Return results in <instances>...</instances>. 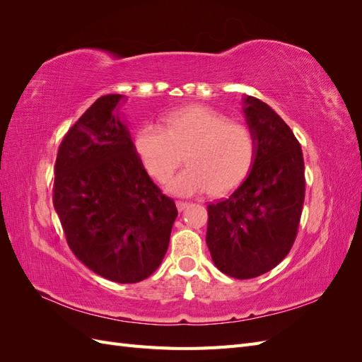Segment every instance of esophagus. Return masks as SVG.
Returning a JSON list of instances; mask_svg holds the SVG:
<instances>
[{
  "instance_id": "34e87169",
  "label": "esophagus",
  "mask_w": 362,
  "mask_h": 362,
  "mask_svg": "<svg viewBox=\"0 0 362 362\" xmlns=\"http://www.w3.org/2000/svg\"><path fill=\"white\" fill-rule=\"evenodd\" d=\"M189 206V202H184V201H177V208L180 211H182V210H185V208Z\"/></svg>"
}]
</instances>
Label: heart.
<instances>
[{
  "instance_id": "heart-1",
  "label": "heart",
  "mask_w": 362,
  "mask_h": 362,
  "mask_svg": "<svg viewBox=\"0 0 362 362\" xmlns=\"http://www.w3.org/2000/svg\"><path fill=\"white\" fill-rule=\"evenodd\" d=\"M133 145L141 166L164 182L184 160L189 166L168 182V190L190 196L210 189L221 194L242 182L258 152L255 131L247 124L206 105H189L163 117V128L144 124Z\"/></svg>"
}]
</instances>
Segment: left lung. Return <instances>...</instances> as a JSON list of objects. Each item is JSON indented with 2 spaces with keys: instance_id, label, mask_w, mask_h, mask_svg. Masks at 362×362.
<instances>
[{
  "instance_id": "8db88e82",
  "label": "left lung",
  "mask_w": 362,
  "mask_h": 362,
  "mask_svg": "<svg viewBox=\"0 0 362 362\" xmlns=\"http://www.w3.org/2000/svg\"><path fill=\"white\" fill-rule=\"evenodd\" d=\"M243 110L257 134V158L231 196L206 205V245L218 270L250 279L288 255L305 201V164L299 140L266 103L246 96Z\"/></svg>"
}]
</instances>
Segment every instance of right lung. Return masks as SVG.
Returning a JSON list of instances; mask_svg holds the SVG:
<instances>
[{
	"label": "right lung",
	"instance_id": "obj_1",
	"mask_svg": "<svg viewBox=\"0 0 362 362\" xmlns=\"http://www.w3.org/2000/svg\"><path fill=\"white\" fill-rule=\"evenodd\" d=\"M122 95H104L64 134L52 202L71 250L98 275L146 279L169 246L177 205L149 178L128 128L115 115Z\"/></svg>",
	"mask_w": 362,
	"mask_h": 362
}]
</instances>
